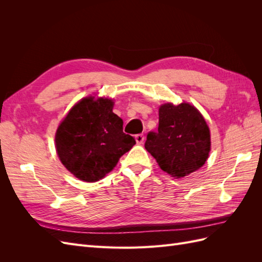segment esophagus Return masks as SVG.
I'll return each mask as SVG.
<instances>
[{
	"instance_id": "obj_1",
	"label": "esophagus",
	"mask_w": 262,
	"mask_h": 262,
	"mask_svg": "<svg viewBox=\"0 0 262 262\" xmlns=\"http://www.w3.org/2000/svg\"><path fill=\"white\" fill-rule=\"evenodd\" d=\"M134 139H136V142H137V144H139V145H141V144H143V142H144V136L143 134H137L136 137H134Z\"/></svg>"
}]
</instances>
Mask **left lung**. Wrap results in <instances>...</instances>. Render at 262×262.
<instances>
[{
    "mask_svg": "<svg viewBox=\"0 0 262 262\" xmlns=\"http://www.w3.org/2000/svg\"><path fill=\"white\" fill-rule=\"evenodd\" d=\"M158 130L148 132L145 148L160 168L176 179L200 169L211 152V132L190 102H165L158 108Z\"/></svg>",
    "mask_w": 262,
    "mask_h": 262,
    "instance_id": "8db88e82",
    "label": "left lung"
}]
</instances>
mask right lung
<instances>
[{
	"label": "right lung",
	"instance_id": "obj_1",
	"mask_svg": "<svg viewBox=\"0 0 262 262\" xmlns=\"http://www.w3.org/2000/svg\"><path fill=\"white\" fill-rule=\"evenodd\" d=\"M114 105L112 98L90 95L74 104L58 126L55 150L77 179H102L136 144V140L123 133V121L114 114Z\"/></svg>",
	"mask_w": 262,
	"mask_h": 262
}]
</instances>
